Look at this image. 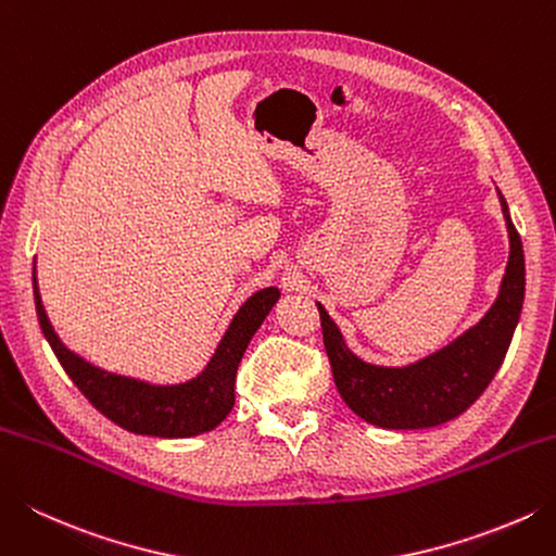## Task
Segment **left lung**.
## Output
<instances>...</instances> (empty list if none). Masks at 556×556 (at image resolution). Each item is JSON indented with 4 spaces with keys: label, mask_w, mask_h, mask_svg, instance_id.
<instances>
[{
    "label": "left lung",
    "mask_w": 556,
    "mask_h": 556,
    "mask_svg": "<svg viewBox=\"0 0 556 556\" xmlns=\"http://www.w3.org/2000/svg\"><path fill=\"white\" fill-rule=\"evenodd\" d=\"M510 255L494 306L475 328L443 350L402 368L366 364L350 346L320 303V328L334 386L354 415L380 429H429L460 417L492 383L504 364L526 299L523 243L498 192Z\"/></svg>",
    "instance_id": "8db88e82"
}]
</instances>
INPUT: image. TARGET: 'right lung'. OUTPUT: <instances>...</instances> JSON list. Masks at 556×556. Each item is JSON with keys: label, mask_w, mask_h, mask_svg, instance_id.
Returning a JSON list of instances; mask_svg holds the SVG:
<instances>
[{"label": "right lung", "mask_w": 556, "mask_h": 556, "mask_svg": "<svg viewBox=\"0 0 556 556\" xmlns=\"http://www.w3.org/2000/svg\"><path fill=\"white\" fill-rule=\"evenodd\" d=\"M33 296H36L40 330L50 342L54 356L74 380V386L103 417L127 431L141 433V437L188 439L219 427L228 412L233 409L238 364H241L245 346L267 318V313L279 301V289L267 287L253 293L233 315L204 371L178 386H154L103 371V368L67 350L58 332L52 330L46 308H42L36 267H33Z\"/></svg>", "instance_id": "obj_1"}]
</instances>
